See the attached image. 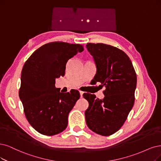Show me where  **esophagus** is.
I'll list each match as a JSON object with an SVG mask.
<instances>
[{"mask_svg": "<svg viewBox=\"0 0 161 161\" xmlns=\"http://www.w3.org/2000/svg\"><path fill=\"white\" fill-rule=\"evenodd\" d=\"M80 97H83V95H84V92H81V91H80Z\"/></svg>", "mask_w": 161, "mask_h": 161, "instance_id": "1", "label": "esophagus"}]
</instances>
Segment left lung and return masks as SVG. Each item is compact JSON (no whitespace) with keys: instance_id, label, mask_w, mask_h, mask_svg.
<instances>
[{"instance_id":"1","label":"left lung","mask_w":161,"mask_h":161,"mask_svg":"<svg viewBox=\"0 0 161 161\" xmlns=\"http://www.w3.org/2000/svg\"><path fill=\"white\" fill-rule=\"evenodd\" d=\"M86 47L97 65L95 84L105 87L103 99L84 94L89 102L86 123L96 133L109 136L120 129L133 108L136 74L129 57L118 47L103 43H87Z\"/></svg>"}]
</instances>
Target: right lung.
<instances>
[{
  "mask_svg": "<svg viewBox=\"0 0 161 161\" xmlns=\"http://www.w3.org/2000/svg\"><path fill=\"white\" fill-rule=\"evenodd\" d=\"M84 50L81 44L52 42L40 47L24 65L19 97L28 121L38 133L52 136L67 127L80 94L75 90L59 92L55 79L65 75L68 61Z\"/></svg>",
  "mask_w": 161,
  "mask_h": 161,
  "instance_id": "add662e5",
  "label": "right lung"
}]
</instances>
